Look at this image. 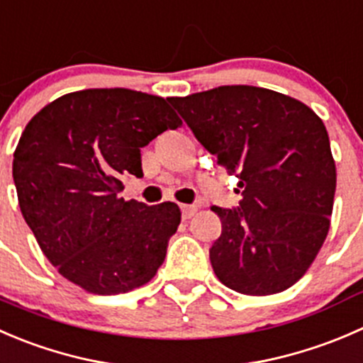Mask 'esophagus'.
Wrapping results in <instances>:
<instances>
[{
  "label": "esophagus",
  "instance_id": "1",
  "mask_svg": "<svg viewBox=\"0 0 363 363\" xmlns=\"http://www.w3.org/2000/svg\"><path fill=\"white\" fill-rule=\"evenodd\" d=\"M196 210L197 208L192 206V204H182V217L186 220V218H190L194 213H196Z\"/></svg>",
  "mask_w": 363,
  "mask_h": 363
}]
</instances>
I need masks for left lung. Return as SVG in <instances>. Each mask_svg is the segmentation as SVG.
<instances>
[{
    "instance_id": "8db88e82",
    "label": "left lung",
    "mask_w": 363,
    "mask_h": 363,
    "mask_svg": "<svg viewBox=\"0 0 363 363\" xmlns=\"http://www.w3.org/2000/svg\"><path fill=\"white\" fill-rule=\"evenodd\" d=\"M167 100L240 180L238 208H211L222 222L210 249L218 281L252 296L291 288L330 229L337 173L321 118L300 100L256 86Z\"/></svg>"
}]
</instances>
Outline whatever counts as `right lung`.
<instances>
[{
  "label": "right lung",
  "mask_w": 363,
  "mask_h": 363,
  "mask_svg": "<svg viewBox=\"0 0 363 363\" xmlns=\"http://www.w3.org/2000/svg\"><path fill=\"white\" fill-rule=\"evenodd\" d=\"M182 125L162 96L125 88L67 93L35 114L13 153L23 217L65 279L93 295L146 284L180 225L178 204L125 201L141 148Z\"/></svg>",
  "instance_id": "right-lung-1"
}]
</instances>
